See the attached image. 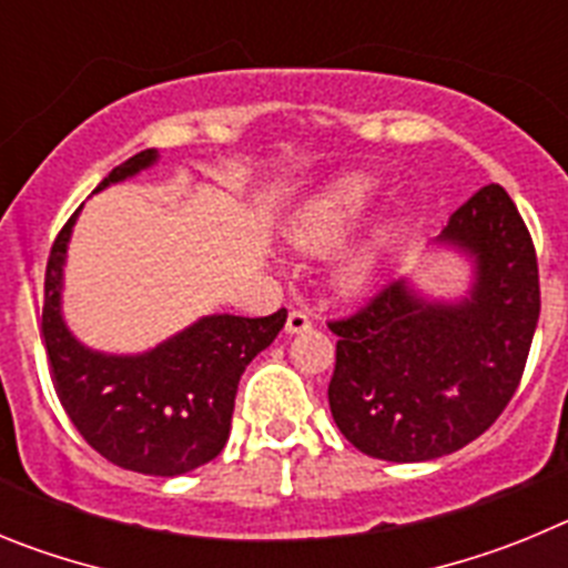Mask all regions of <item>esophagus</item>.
Here are the masks:
<instances>
[{
  "instance_id": "obj_1",
  "label": "esophagus",
  "mask_w": 568,
  "mask_h": 568,
  "mask_svg": "<svg viewBox=\"0 0 568 568\" xmlns=\"http://www.w3.org/2000/svg\"><path fill=\"white\" fill-rule=\"evenodd\" d=\"M313 327V318H310L304 310H293V313L287 315V333L295 335V333H307V329Z\"/></svg>"
}]
</instances>
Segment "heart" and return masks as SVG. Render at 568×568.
I'll use <instances>...</instances> for the list:
<instances>
[{"label":"heart","instance_id":"obj_1","mask_svg":"<svg viewBox=\"0 0 568 568\" xmlns=\"http://www.w3.org/2000/svg\"><path fill=\"white\" fill-rule=\"evenodd\" d=\"M375 193V182L369 175H346L338 179L333 187H327L321 195H315L307 207H301L298 215L287 227V239L298 250L307 253H324L335 247L353 227L355 219L366 210L369 199ZM375 250L361 247L346 255L338 267V284L346 293H358L366 287V281L375 273Z\"/></svg>","mask_w":568,"mask_h":568}]
</instances>
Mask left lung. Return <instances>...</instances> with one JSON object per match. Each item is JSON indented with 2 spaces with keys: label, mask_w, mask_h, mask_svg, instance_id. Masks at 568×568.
I'll return each instance as SVG.
<instances>
[{
  "label": "left lung",
  "mask_w": 568,
  "mask_h": 568,
  "mask_svg": "<svg viewBox=\"0 0 568 568\" xmlns=\"http://www.w3.org/2000/svg\"><path fill=\"white\" fill-rule=\"evenodd\" d=\"M435 241L471 258L464 298L429 301L400 278L329 321L338 335L329 409L369 458L418 464L464 449L498 420L529 358L538 255L509 193L480 187Z\"/></svg>",
  "instance_id": "obj_1"
}]
</instances>
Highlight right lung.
I'll use <instances>...</instances> for the list:
<instances>
[{
  "label": "right lung",
  "instance_id": "1",
  "mask_svg": "<svg viewBox=\"0 0 568 568\" xmlns=\"http://www.w3.org/2000/svg\"><path fill=\"white\" fill-rule=\"evenodd\" d=\"M155 159V150L130 155L97 190L142 173ZM77 215L79 210L50 250L42 307L50 378L64 413L102 458L122 469L173 478L210 464L230 438L241 373L273 344L287 310L264 318L204 315L148 353H97L62 318V267Z\"/></svg>",
  "mask_w": 568,
  "mask_h": 568
}]
</instances>
